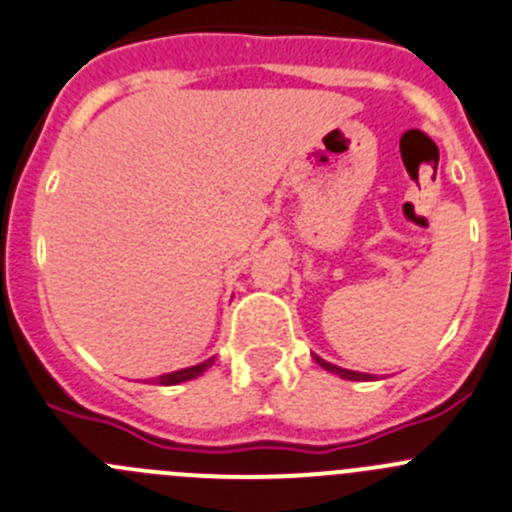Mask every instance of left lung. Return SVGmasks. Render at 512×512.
Returning a JSON list of instances; mask_svg holds the SVG:
<instances>
[{
    "label": "left lung",
    "mask_w": 512,
    "mask_h": 512,
    "mask_svg": "<svg viewBox=\"0 0 512 512\" xmlns=\"http://www.w3.org/2000/svg\"><path fill=\"white\" fill-rule=\"evenodd\" d=\"M315 361H318V364H321L326 371H331V374L341 376V379H348V381H366V379H371V374H358V371L341 369V366H333V364H328V361H323L321 356H315Z\"/></svg>",
    "instance_id": "obj_1"
}]
</instances>
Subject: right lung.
<instances>
[{
    "mask_svg": "<svg viewBox=\"0 0 512 512\" xmlns=\"http://www.w3.org/2000/svg\"><path fill=\"white\" fill-rule=\"evenodd\" d=\"M212 364H214V358H207V361H202V364L174 371V374H164V376H159L156 381H159L161 386H174V384H181V381H191V379H197V376H202Z\"/></svg>",
    "mask_w": 512,
    "mask_h": 512,
    "instance_id": "obj_1",
    "label": "right lung"
}]
</instances>
